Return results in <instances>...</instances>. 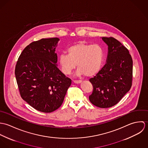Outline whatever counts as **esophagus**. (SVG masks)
<instances>
[{
  "mask_svg": "<svg viewBox=\"0 0 148 148\" xmlns=\"http://www.w3.org/2000/svg\"><path fill=\"white\" fill-rule=\"evenodd\" d=\"M82 80H73V82L75 84H79V83H82Z\"/></svg>",
  "mask_w": 148,
  "mask_h": 148,
  "instance_id": "34e87169",
  "label": "esophagus"
}]
</instances>
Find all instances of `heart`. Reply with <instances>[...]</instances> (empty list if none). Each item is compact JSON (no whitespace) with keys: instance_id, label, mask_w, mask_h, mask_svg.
<instances>
[{"instance_id":"1","label":"heart","mask_w":148,"mask_h":148,"mask_svg":"<svg viewBox=\"0 0 148 148\" xmlns=\"http://www.w3.org/2000/svg\"><path fill=\"white\" fill-rule=\"evenodd\" d=\"M67 52L68 55H61L59 60L61 69L65 75H69L77 64L78 76H93L100 70L104 58V49L97 44L76 43L69 47Z\"/></svg>"}]
</instances>
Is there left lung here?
Returning a JSON list of instances; mask_svg holds the SVG:
<instances>
[{
	"mask_svg": "<svg viewBox=\"0 0 148 148\" xmlns=\"http://www.w3.org/2000/svg\"><path fill=\"white\" fill-rule=\"evenodd\" d=\"M102 40L108 47L106 63L89 79L93 89L89 99L94 106L107 108L117 104L130 90L133 60L127 48L117 39L103 37Z\"/></svg>",
	"mask_w": 148,
	"mask_h": 148,
	"instance_id": "1",
	"label": "left lung"
}]
</instances>
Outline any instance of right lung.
<instances>
[{"label": "right lung", "instance_id": "1", "mask_svg": "<svg viewBox=\"0 0 148 148\" xmlns=\"http://www.w3.org/2000/svg\"><path fill=\"white\" fill-rule=\"evenodd\" d=\"M59 39H42L22 51L15 74L21 98L44 113H51L62 106L71 80L58 67L55 49Z\"/></svg>", "mask_w": 148, "mask_h": 148}]
</instances>
